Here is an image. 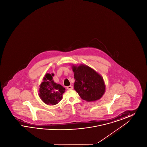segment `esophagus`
Listing matches in <instances>:
<instances>
[{"label": "esophagus", "mask_w": 147, "mask_h": 147, "mask_svg": "<svg viewBox=\"0 0 147 147\" xmlns=\"http://www.w3.org/2000/svg\"><path fill=\"white\" fill-rule=\"evenodd\" d=\"M67 89H68V90H72L73 89V86H67Z\"/></svg>", "instance_id": "obj_1"}]
</instances>
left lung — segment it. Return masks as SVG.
Returning a JSON list of instances; mask_svg holds the SVG:
<instances>
[{"mask_svg":"<svg viewBox=\"0 0 147 147\" xmlns=\"http://www.w3.org/2000/svg\"><path fill=\"white\" fill-rule=\"evenodd\" d=\"M74 88L83 100L91 102L102 96L105 91L103 78L90 67L81 64L73 65Z\"/></svg>","mask_w":147,"mask_h":147,"instance_id":"obj_1","label":"left lung"}]
</instances>
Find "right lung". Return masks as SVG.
Masks as SVG:
<instances>
[{"mask_svg":"<svg viewBox=\"0 0 147 147\" xmlns=\"http://www.w3.org/2000/svg\"><path fill=\"white\" fill-rule=\"evenodd\" d=\"M53 77V74L47 73L43 78L44 82L40 85L39 96L47 105L57 104L62 99L63 94L65 91L61 85L54 82Z\"/></svg>","mask_w":147,"mask_h":147,"instance_id":"1","label":"right lung"}]
</instances>
